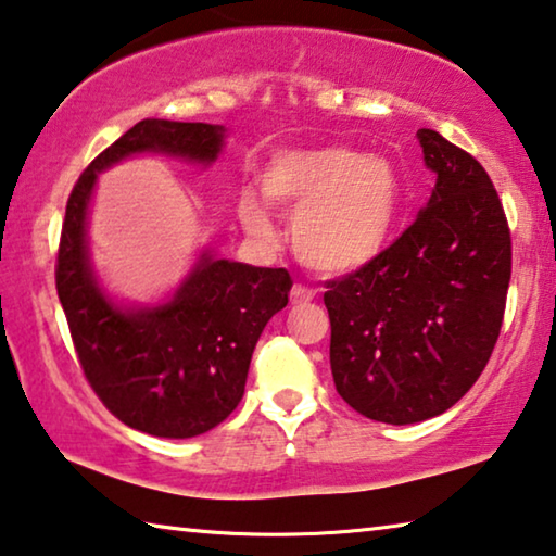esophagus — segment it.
Masks as SVG:
<instances>
[{"label": "esophagus", "instance_id": "esophagus-1", "mask_svg": "<svg viewBox=\"0 0 556 556\" xmlns=\"http://www.w3.org/2000/svg\"><path fill=\"white\" fill-rule=\"evenodd\" d=\"M289 299H292V304H309L314 299V289L304 287V285H294L292 287V294H289Z\"/></svg>", "mask_w": 556, "mask_h": 556}]
</instances>
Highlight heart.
<instances>
[{"instance_id":"obj_1","label":"heart","mask_w":556,"mask_h":556,"mask_svg":"<svg viewBox=\"0 0 556 556\" xmlns=\"http://www.w3.org/2000/svg\"><path fill=\"white\" fill-rule=\"evenodd\" d=\"M262 198L292 217V247L306 267L349 275L374 262L399 223L403 190L386 157L349 148H312L271 155ZM237 215L244 230L267 240L271 223L262 200L242 190Z\"/></svg>"}]
</instances>
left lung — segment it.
<instances>
[{"label": "left lung", "mask_w": 556, "mask_h": 556, "mask_svg": "<svg viewBox=\"0 0 556 556\" xmlns=\"http://www.w3.org/2000/svg\"><path fill=\"white\" fill-rule=\"evenodd\" d=\"M428 205L366 267L326 281L331 374L361 416L405 426L440 416L478 381L505 319L513 237L484 167L430 128Z\"/></svg>", "instance_id": "8db88e82"}]
</instances>
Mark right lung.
Segmentation results:
<instances>
[{
    "instance_id": "right-lung-1",
    "label": "right lung",
    "mask_w": 556,
    "mask_h": 556,
    "mask_svg": "<svg viewBox=\"0 0 556 556\" xmlns=\"http://www.w3.org/2000/svg\"><path fill=\"white\" fill-rule=\"evenodd\" d=\"M223 126L146 118L126 130L76 180L56 254V292L78 364L121 422L157 438H192L219 426L242 401L252 351L289 302L287 269L202 254L170 302L123 312L96 285L86 250V210L96 175L153 151L213 163Z\"/></svg>"
}]
</instances>
